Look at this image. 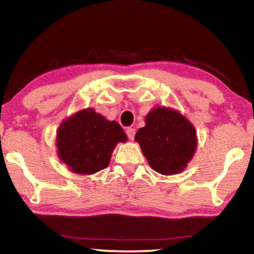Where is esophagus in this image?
Segmentation results:
<instances>
[{
    "mask_svg": "<svg viewBox=\"0 0 254 254\" xmlns=\"http://www.w3.org/2000/svg\"><path fill=\"white\" fill-rule=\"evenodd\" d=\"M126 134H127L128 139L133 140L134 136H135V129H134V128H132V127L127 128V129H126Z\"/></svg>",
    "mask_w": 254,
    "mask_h": 254,
    "instance_id": "1",
    "label": "esophagus"
}]
</instances>
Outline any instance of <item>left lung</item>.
I'll return each instance as SVG.
<instances>
[{
	"label": "left lung",
	"instance_id": "8db88e82",
	"mask_svg": "<svg viewBox=\"0 0 254 254\" xmlns=\"http://www.w3.org/2000/svg\"><path fill=\"white\" fill-rule=\"evenodd\" d=\"M145 122L135 134V141L149 166L162 175L183 172L198 145L190 121L175 109L159 106L146 115Z\"/></svg>",
	"mask_w": 254,
	"mask_h": 254
}]
</instances>
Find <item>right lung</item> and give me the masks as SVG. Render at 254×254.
<instances>
[{
  "instance_id": "add662e5",
  "label": "right lung",
  "mask_w": 254,
  "mask_h": 254,
  "mask_svg": "<svg viewBox=\"0 0 254 254\" xmlns=\"http://www.w3.org/2000/svg\"><path fill=\"white\" fill-rule=\"evenodd\" d=\"M127 135L117 121H109L93 108L81 109L64 119L56 133L59 159L76 174L105 170L119 142Z\"/></svg>"
}]
</instances>
